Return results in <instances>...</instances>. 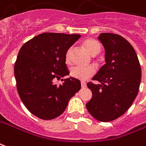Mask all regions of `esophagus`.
Wrapping results in <instances>:
<instances>
[{"mask_svg": "<svg viewBox=\"0 0 146 146\" xmlns=\"http://www.w3.org/2000/svg\"><path fill=\"white\" fill-rule=\"evenodd\" d=\"M81 87L82 88H85V87H87V84H86L85 82H81Z\"/></svg>", "mask_w": 146, "mask_h": 146, "instance_id": "obj_1", "label": "esophagus"}]
</instances>
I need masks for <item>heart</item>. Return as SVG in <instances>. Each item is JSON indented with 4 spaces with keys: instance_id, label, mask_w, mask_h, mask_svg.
Returning <instances> with one entry per match:
<instances>
[{
    "instance_id": "heart-1",
    "label": "heart",
    "mask_w": 146,
    "mask_h": 146,
    "mask_svg": "<svg viewBox=\"0 0 146 146\" xmlns=\"http://www.w3.org/2000/svg\"><path fill=\"white\" fill-rule=\"evenodd\" d=\"M84 46L87 49V51L93 56L98 55L100 52L101 46L100 44L97 40L87 39L84 42ZM73 48L71 46L68 48L66 53V61L70 63L72 60V55H73ZM96 72V69L92 66H76L71 68L70 70V75L73 78H76L80 80H86L92 76Z\"/></svg>"
}]
</instances>
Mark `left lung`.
<instances>
[{
  "mask_svg": "<svg viewBox=\"0 0 146 146\" xmlns=\"http://www.w3.org/2000/svg\"><path fill=\"white\" fill-rule=\"evenodd\" d=\"M98 39L105 50V62L93 77L101 84L88 83L92 98L87 111L100 121L115 120L127 111L139 93L142 71L134 48L125 38L100 33Z\"/></svg>",
  "mask_w": 146,
  "mask_h": 146,
  "instance_id": "8db88e82",
  "label": "left lung"
}]
</instances>
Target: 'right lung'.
<instances>
[{"label":"right lung","mask_w":146,"mask_h":146,"mask_svg":"<svg viewBox=\"0 0 146 146\" xmlns=\"http://www.w3.org/2000/svg\"><path fill=\"white\" fill-rule=\"evenodd\" d=\"M80 35L42 33L25 43L15 64L17 90L29 111L43 120H51L64 112L70 98L81 88L76 78L55 79L70 74L66 64L67 49Z\"/></svg>","instance_id":"add662e5"}]
</instances>
